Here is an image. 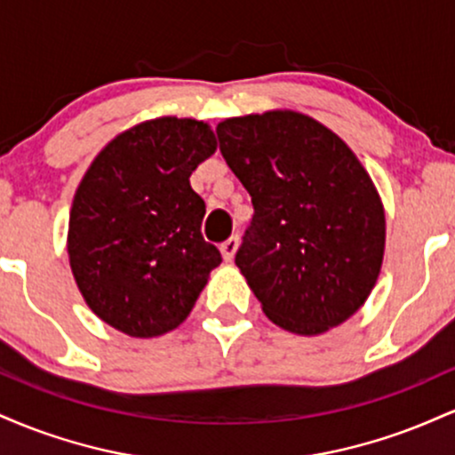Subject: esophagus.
Returning <instances> with one entry per match:
<instances>
[{"label": "esophagus", "mask_w": 455, "mask_h": 455, "mask_svg": "<svg viewBox=\"0 0 455 455\" xmlns=\"http://www.w3.org/2000/svg\"><path fill=\"white\" fill-rule=\"evenodd\" d=\"M237 248H239V239L237 237L227 239V242L220 245V252H222V257H224V260H227V263H231V260L235 259V254H237Z\"/></svg>", "instance_id": "esophagus-1"}]
</instances>
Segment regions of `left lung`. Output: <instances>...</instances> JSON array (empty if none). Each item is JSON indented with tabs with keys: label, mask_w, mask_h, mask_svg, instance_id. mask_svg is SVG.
Returning <instances> with one entry per match:
<instances>
[{
	"label": "left lung",
	"mask_w": 455,
	"mask_h": 455,
	"mask_svg": "<svg viewBox=\"0 0 455 455\" xmlns=\"http://www.w3.org/2000/svg\"><path fill=\"white\" fill-rule=\"evenodd\" d=\"M220 151L252 196L235 263L267 318L321 336L365 304L385 254V207L344 140L291 108L218 124Z\"/></svg>",
	"instance_id": "8db88e82"
}]
</instances>
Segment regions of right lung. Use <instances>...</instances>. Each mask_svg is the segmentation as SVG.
Segmentation results:
<instances>
[{"mask_svg": "<svg viewBox=\"0 0 455 455\" xmlns=\"http://www.w3.org/2000/svg\"><path fill=\"white\" fill-rule=\"evenodd\" d=\"M218 149L210 124L148 119L100 149L68 222V260L85 304L132 338L180 327L222 263L201 235L205 201L190 175Z\"/></svg>", "mask_w": 455, "mask_h": 455, "instance_id": "1", "label": "right lung"}]
</instances>
